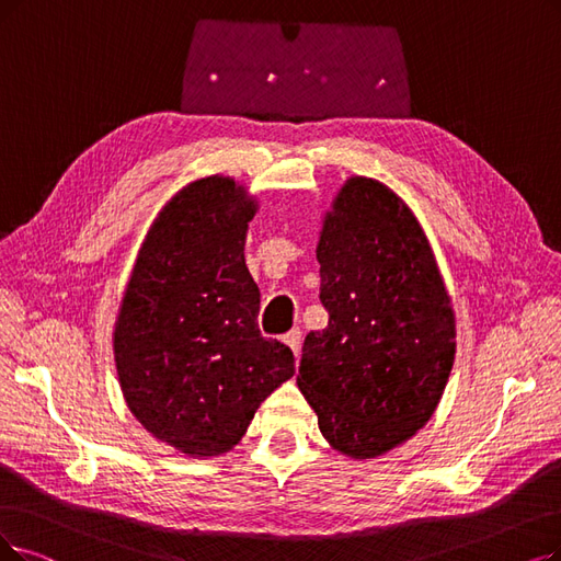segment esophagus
Returning a JSON list of instances; mask_svg holds the SVG:
<instances>
[{
	"mask_svg": "<svg viewBox=\"0 0 561 561\" xmlns=\"http://www.w3.org/2000/svg\"><path fill=\"white\" fill-rule=\"evenodd\" d=\"M283 343L295 352V356L299 358V352H301V329H293V331H287L285 335H283Z\"/></svg>",
	"mask_w": 561,
	"mask_h": 561,
	"instance_id": "34e87169",
	"label": "esophagus"
}]
</instances>
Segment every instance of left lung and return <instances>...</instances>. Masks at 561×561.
Here are the masks:
<instances>
[{"label": "left lung", "mask_w": 561, "mask_h": 561, "mask_svg": "<svg viewBox=\"0 0 561 561\" xmlns=\"http://www.w3.org/2000/svg\"><path fill=\"white\" fill-rule=\"evenodd\" d=\"M320 301L329 324L304 341L297 385L324 439L354 460L421 431L456 358V316L431 241L382 182L350 176L327 211Z\"/></svg>", "instance_id": "1"}]
</instances>
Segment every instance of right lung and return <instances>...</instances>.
<instances>
[{
    "instance_id": "add662e5",
    "label": "right lung",
    "mask_w": 561,
    "mask_h": 561,
    "mask_svg": "<svg viewBox=\"0 0 561 561\" xmlns=\"http://www.w3.org/2000/svg\"><path fill=\"white\" fill-rule=\"evenodd\" d=\"M255 211L232 176L174 193L140 245L112 331L130 414L191 458L228 454L295 375L293 350L255 322L260 289L243 260Z\"/></svg>"
}]
</instances>
